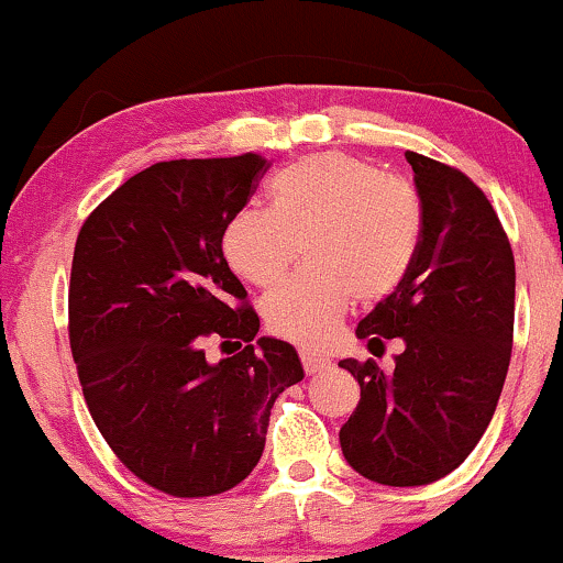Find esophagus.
Masks as SVG:
<instances>
[{
  "instance_id": "obj_1",
  "label": "esophagus",
  "mask_w": 563,
  "mask_h": 563,
  "mask_svg": "<svg viewBox=\"0 0 563 563\" xmlns=\"http://www.w3.org/2000/svg\"><path fill=\"white\" fill-rule=\"evenodd\" d=\"M299 357H301V363H303V371H307L309 376H314V373L325 371V367L331 365V357H325V354L312 352V349H301Z\"/></svg>"
}]
</instances>
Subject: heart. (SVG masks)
<instances>
[{"mask_svg": "<svg viewBox=\"0 0 563 563\" xmlns=\"http://www.w3.org/2000/svg\"><path fill=\"white\" fill-rule=\"evenodd\" d=\"M423 206L407 183L371 161L328 151L301 158L269 183V209H241L222 232L224 260L243 280L269 288L294 264L307 267L262 303L267 328L299 346H320L354 299L394 294L416 262Z\"/></svg>", "mask_w": 563, "mask_h": 563, "instance_id": "b5f03b06", "label": "heart"}]
</instances>
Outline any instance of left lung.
Here are the masks:
<instances>
[{"mask_svg":"<svg viewBox=\"0 0 563 563\" xmlns=\"http://www.w3.org/2000/svg\"><path fill=\"white\" fill-rule=\"evenodd\" d=\"M423 206L416 262L394 294L360 320L376 352L402 339L386 376L341 360L360 405L341 426L346 463L365 479L421 487L455 471L495 416L514 346V251L489 200L463 172L405 153Z\"/></svg>","mask_w":563,"mask_h":563,"instance_id":"obj_1","label":"left lung"}]
</instances>
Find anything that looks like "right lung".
Instances as JSON below:
<instances>
[{"label":"right lung","mask_w":563,"mask_h":563,"mask_svg":"<svg viewBox=\"0 0 563 563\" xmlns=\"http://www.w3.org/2000/svg\"><path fill=\"white\" fill-rule=\"evenodd\" d=\"M267 169L260 153L161 161L102 200L76 241L68 335L84 399L119 461L166 495L241 484L275 399L303 378L288 341L256 339L222 254L224 224ZM209 332L244 352L209 364Z\"/></svg>","instance_id":"right-lung-1"}]
</instances>
